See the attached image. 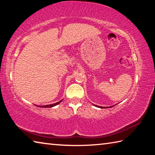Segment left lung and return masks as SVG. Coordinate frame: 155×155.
Masks as SVG:
<instances>
[{
    "mask_svg": "<svg viewBox=\"0 0 155 155\" xmlns=\"http://www.w3.org/2000/svg\"><path fill=\"white\" fill-rule=\"evenodd\" d=\"M94 105H95V104H94ZM96 107H99V108H109V107H101V106H97V105H95ZM114 107V106H111V107H109V108H110V107Z\"/></svg>",
    "mask_w": 155,
    "mask_h": 155,
    "instance_id": "8db88e82",
    "label": "left lung"
}]
</instances>
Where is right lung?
Wrapping results in <instances>:
<instances>
[{
  "label": "right lung",
  "mask_w": 155,
  "mask_h": 155,
  "mask_svg": "<svg viewBox=\"0 0 155 155\" xmlns=\"http://www.w3.org/2000/svg\"><path fill=\"white\" fill-rule=\"evenodd\" d=\"M62 101V100L61 101H60L59 102H57V103H54V104H47V105H44V106H40V107H44V108H49V107H54V106H56V105H57V104H59L60 103H61V102Z\"/></svg>",
  "instance_id": "1"
}]
</instances>
